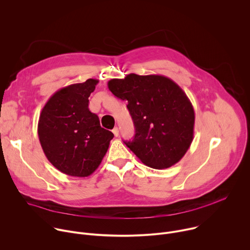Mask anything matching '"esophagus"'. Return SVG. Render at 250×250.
I'll return each instance as SVG.
<instances>
[{
  "label": "esophagus",
  "instance_id": "34e87169",
  "mask_svg": "<svg viewBox=\"0 0 250 250\" xmlns=\"http://www.w3.org/2000/svg\"><path fill=\"white\" fill-rule=\"evenodd\" d=\"M113 133L115 134V136H119V128L117 126L113 129Z\"/></svg>",
  "mask_w": 250,
  "mask_h": 250
}]
</instances>
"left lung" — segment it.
Listing matches in <instances>:
<instances>
[{"label":"left lung","instance_id":"left-lung-1","mask_svg":"<svg viewBox=\"0 0 250 250\" xmlns=\"http://www.w3.org/2000/svg\"><path fill=\"white\" fill-rule=\"evenodd\" d=\"M108 87L127 101L135 134L125 144L140 161L154 169L179 162L194 136L195 113L185 92L165 76L133 73L110 80Z\"/></svg>","mask_w":250,"mask_h":250}]
</instances>
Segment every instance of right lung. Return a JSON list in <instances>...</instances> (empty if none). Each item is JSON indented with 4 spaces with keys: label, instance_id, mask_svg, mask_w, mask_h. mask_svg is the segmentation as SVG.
<instances>
[{
    "label": "right lung",
    "instance_id": "right-lung-1",
    "mask_svg": "<svg viewBox=\"0 0 250 250\" xmlns=\"http://www.w3.org/2000/svg\"><path fill=\"white\" fill-rule=\"evenodd\" d=\"M88 79L55 92L41 113L38 132L49 162L60 172L88 177L101 164L114 134L90 112L89 97L98 84Z\"/></svg>",
    "mask_w": 250,
    "mask_h": 250
}]
</instances>
